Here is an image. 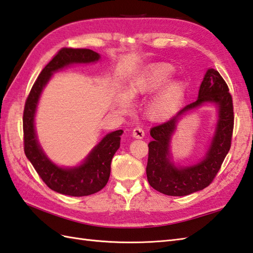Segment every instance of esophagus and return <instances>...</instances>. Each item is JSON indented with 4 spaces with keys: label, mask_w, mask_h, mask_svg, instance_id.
<instances>
[{
    "label": "esophagus",
    "mask_w": 253,
    "mask_h": 253,
    "mask_svg": "<svg viewBox=\"0 0 253 253\" xmlns=\"http://www.w3.org/2000/svg\"><path fill=\"white\" fill-rule=\"evenodd\" d=\"M132 137L136 139H142L144 137V131L142 128L140 127H136L135 129L132 130Z\"/></svg>",
    "instance_id": "obj_1"
}]
</instances>
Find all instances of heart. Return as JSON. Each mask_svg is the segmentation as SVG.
<instances>
[{
  "instance_id": "obj_1",
  "label": "heart",
  "mask_w": 253,
  "mask_h": 253,
  "mask_svg": "<svg viewBox=\"0 0 253 253\" xmlns=\"http://www.w3.org/2000/svg\"><path fill=\"white\" fill-rule=\"evenodd\" d=\"M175 73L174 67L168 63H159L150 66L146 72L132 79L127 89V95L120 94L115 100L116 106L122 112H128L130 109V99H138L157 92L147 106V114L150 120L163 122L173 117L179 111L185 100L186 87L179 80L169 79Z\"/></svg>"
}]
</instances>
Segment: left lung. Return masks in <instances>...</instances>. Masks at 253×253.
<instances>
[{
  "label": "left lung",
  "mask_w": 253,
  "mask_h": 253,
  "mask_svg": "<svg viewBox=\"0 0 253 253\" xmlns=\"http://www.w3.org/2000/svg\"><path fill=\"white\" fill-rule=\"evenodd\" d=\"M204 103H214L219 109V121L211 144L200 163L177 168L170 161L171 135L182 115ZM234 129L233 98L227 84L215 69L207 71L199 89L198 100L186 105L169 121L150 130L153 140L148 144L147 178L150 186L166 196L181 197L208 187L221 169L230 149Z\"/></svg>",
  "instance_id": "obj_1"
}]
</instances>
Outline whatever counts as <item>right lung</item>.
Instances as JSON below:
<instances>
[{
	"mask_svg": "<svg viewBox=\"0 0 253 253\" xmlns=\"http://www.w3.org/2000/svg\"><path fill=\"white\" fill-rule=\"evenodd\" d=\"M99 60L100 54L92 50L63 47L42 69L25 103L23 129L26 157L45 185L62 195L84 197L93 195L103 189L110 178L111 162L120 148L123 130L107 133L89 153L82 165L71 169L60 168L47 159L38 142L35 130L37 105L42 90L53 73L71 64L93 63Z\"/></svg>",
	"mask_w": 253,
	"mask_h": 253,
	"instance_id": "1",
	"label": "right lung"
}]
</instances>
